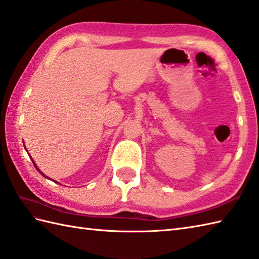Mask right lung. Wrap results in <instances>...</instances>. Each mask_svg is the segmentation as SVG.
I'll return each mask as SVG.
<instances>
[{
	"label": "right lung",
	"mask_w": 259,
	"mask_h": 259,
	"mask_svg": "<svg viewBox=\"0 0 259 259\" xmlns=\"http://www.w3.org/2000/svg\"><path fill=\"white\" fill-rule=\"evenodd\" d=\"M31 159H32V158H31ZM32 161H33V160H32ZM33 164H34V166H35V167H36V170H37V171H38V172H39V173H40V174H41V176H43V177H45V178H47V179H50V178H48V177H46V176H45V174H44V173H41V172H40V171H39V169H38V167H37V165H36V164H35V162H34V161H33ZM53 181H54V180H53Z\"/></svg>",
	"instance_id": "add662e5"
}]
</instances>
